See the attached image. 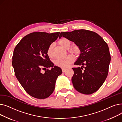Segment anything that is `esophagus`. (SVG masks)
I'll return each mask as SVG.
<instances>
[{
  "label": "esophagus",
  "mask_w": 122,
  "mask_h": 122,
  "mask_svg": "<svg viewBox=\"0 0 122 122\" xmlns=\"http://www.w3.org/2000/svg\"><path fill=\"white\" fill-rule=\"evenodd\" d=\"M62 71H63V72H65V71H66V70H67L66 69H65V68H62Z\"/></svg>",
  "instance_id": "1"
}]
</instances>
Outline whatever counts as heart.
<instances>
[{"mask_svg":"<svg viewBox=\"0 0 122 122\" xmlns=\"http://www.w3.org/2000/svg\"><path fill=\"white\" fill-rule=\"evenodd\" d=\"M59 45L64 48L68 49L71 46V42L66 38H62L58 41ZM52 45H50L47 50V55L50 57H53L52 54ZM70 52L74 53L77 54L79 52V48L77 46H73L70 50ZM75 61V57L73 55H68L66 57L62 58L57 59L55 62V64L56 66L61 67L62 68H66L69 67Z\"/></svg>","mask_w":122,"mask_h":122,"instance_id":"1","label":"heart"}]
</instances>
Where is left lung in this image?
I'll use <instances>...</instances> for the list:
<instances>
[{"mask_svg":"<svg viewBox=\"0 0 122 122\" xmlns=\"http://www.w3.org/2000/svg\"><path fill=\"white\" fill-rule=\"evenodd\" d=\"M63 36L74 42L81 53L74 65H86L73 68L74 74L72 78L76 90L85 94H91L103 85L108 73L111 56L107 43L95 32L86 30L61 32Z\"/></svg>","mask_w":122,"mask_h":122,"instance_id":"8db88e82","label":"left lung"}]
</instances>
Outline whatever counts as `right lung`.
<instances>
[{
  "mask_svg": "<svg viewBox=\"0 0 122 122\" xmlns=\"http://www.w3.org/2000/svg\"><path fill=\"white\" fill-rule=\"evenodd\" d=\"M60 32L48 34L34 32L24 36L16 46L12 66L17 79L29 95L45 99L54 90L56 80L62 73L54 66L47 54L50 45L58 37ZM51 67L50 70L46 69ZM46 69L44 73L42 69Z\"/></svg>",
  "mask_w": 122,
  "mask_h": 122,
  "instance_id": "add662e5",
  "label": "right lung"
}]
</instances>
